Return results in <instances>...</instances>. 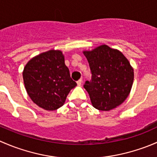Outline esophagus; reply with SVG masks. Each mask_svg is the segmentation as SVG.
<instances>
[{"label": "esophagus", "instance_id": "obj_1", "mask_svg": "<svg viewBox=\"0 0 157 157\" xmlns=\"http://www.w3.org/2000/svg\"><path fill=\"white\" fill-rule=\"evenodd\" d=\"M77 85H78V86H80V85L82 84V79H80L79 80H77Z\"/></svg>", "mask_w": 157, "mask_h": 157}]
</instances>
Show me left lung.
Masks as SVG:
<instances>
[{"label": "left lung", "mask_w": 157, "mask_h": 157, "mask_svg": "<svg viewBox=\"0 0 157 157\" xmlns=\"http://www.w3.org/2000/svg\"><path fill=\"white\" fill-rule=\"evenodd\" d=\"M83 52L92 73L91 81H86L83 86L93 106L109 111L123 103L134 81V68L126 57L106 45Z\"/></svg>", "instance_id": "obj_1"}]
</instances>
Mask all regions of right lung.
Instances as JSON below:
<instances>
[{"instance_id": "obj_1", "label": "right lung", "mask_w": 157, "mask_h": 157, "mask_svg": "<svg viewBox=\"0 0 157 157\" xmlns=\"http://www.w3.org/2000/svg\"><path fill=\"white\" fill-rule=\"evenodd\" d=\"M28 95L38 106L48 111L62 106L77 83L71 78L60 50H49L33 57L23 71Z\"/></svg>"}]
</instances>
